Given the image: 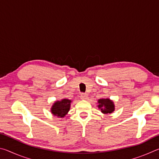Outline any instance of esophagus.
Segmentation results:
<instances>
[{
    "label": "esophagus",
    "instance_id": "esophagus-1",
    "mask_svg": "<svg viewBox=\"0 0 159 159\" xmlns=\"http://www.w3.org/2000/svg\"><path fill=\"white\" fill-rule=\"evenodd\" d=\"M80 98L82 99H87L88 98V95L85 93H81L80 94Z\"/></svg>",
    "mask_w": 159,
    "mask_h": 159
}]
</instances>
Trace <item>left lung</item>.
<instances>
[{
	"instance_id": "1",
	"label": "left lung",
	"mask_w": 159,
	"mask_h": 159,
	"mask_svg": "<svg viewBox=\"0 0 159 159\" xmlns=\"http://www.w3.org/2000/svg\"><path fill=\"white\" fill-rule=\"evenodd\" d=\"M98 107L104 114H111L114 111V102L109 99H100L98 100Z\"/></svg>"
}]
</instances>
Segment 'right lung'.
<instances>
[{
	"label": "right lung",
	"mask_w": 159,
	"mask_h": 159,
	"mask_svg": "<svg viewBox=\"0 0 159 159\" xmlns=\"http://www.w3.org/2000/svg\"><path fill=\"white\" fill-rule=\"evenodd\" d=\"M71 102V100L67 99H64L61 101H57L52 107L51 111L55 116L64 117L69 111Z\"/></svg>",
	"instance_id": "1"
}]
</instances>
